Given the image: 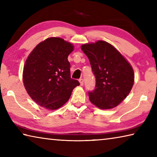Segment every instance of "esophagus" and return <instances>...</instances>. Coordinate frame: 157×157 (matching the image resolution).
Listing matches in <instances>:
<instances>
[{"label":"esophagus","instance_id":"obj_1","mask_svg":"<svg viewBox=\"0 0 157 157\" xmlns=\"http://www.w3.org/2000/svg\"><path fill=\"white\" fill-rule=\"evenodd\" d=\"M79 83H80V85L81 86H82V85L84 84V79H82V78H80L79 79Z\"/></svg>","mask_w":157,"mask_h":157}]
</instances>
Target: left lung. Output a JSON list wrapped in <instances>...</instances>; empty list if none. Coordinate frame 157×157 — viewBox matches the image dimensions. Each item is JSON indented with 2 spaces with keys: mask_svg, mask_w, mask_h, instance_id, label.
Returning <instances> with one entry per match:
<instances>
[{
  "mask_svg": "<svg viewBox=\"0 0 157 157\" xmlns=\"http://www.w3.org/2000/svg\"><path fill=\"white\" fill-rule=\"evenodd\" d=\"M95 77V87L89 91V100L96 107L109 109L125 98L134 82L132 66L112 45L105 41L82 45Z\"/></svg>",
  "mask_w": 157,
  "mask_h": 157,
  "instance_id": "left-lung-1",
  "label": "left lung"
}]
</instances>
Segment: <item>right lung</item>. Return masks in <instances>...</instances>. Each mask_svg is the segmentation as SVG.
Masks as SVG:
<instances>
[{
    "instance_id": "1",
    "label": "right lung",
    "mask_w": 157,
    "mask_h": 157,
    "mask_svg": "<svg viewBox=\"0 0 157 157\" xmlns=\"http://www.w3.org/2000/svg\"><path fill=\"white\" fill-rule=\"evenodd\" d=\"M74 46L59 37L41 42L29 55L23 80L28 94L36 104L49 110L67 102L79 82L71 78L68 56Z\"/></svg>"
}]
</instances>
